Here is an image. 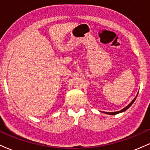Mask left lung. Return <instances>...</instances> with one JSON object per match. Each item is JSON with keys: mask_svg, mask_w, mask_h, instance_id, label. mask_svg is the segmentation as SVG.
<instances>
[{"mask_svg": "<svg viewBox=\"0 0 150 150\" xmlns=\"http://www.w3.org/2000/svg\"><path fill=\"white\" fill-rule=\"evenodd\" d=\"M137 96H136L135 97V99H133V100H132L131 102L130 103V104H128V106H126V107L125 108H123V109L122 110H120V111H116V112H106V114H109V115H116V114H117V113H121V112H123V111H126L127 109H128V108L130 107V106H131V105L133 104V102L134 101H135V100L136 99V98H137ZM104 113H105V112H104Z\"/></svg>", "mask_w": 150, "mask_h": 150, "instance_id": "1", "label": "left lung"}]
</instances>
